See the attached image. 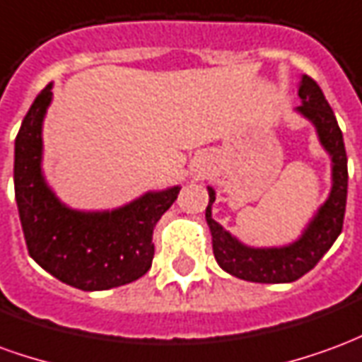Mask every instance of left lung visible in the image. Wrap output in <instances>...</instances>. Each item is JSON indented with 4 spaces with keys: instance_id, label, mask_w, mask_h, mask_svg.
<instances>
[{
    "instance_id": "8db88e82",
    "label": "left lung",
    "mask_w": 362,
    "mask_h": 362,
    "mask_svg": "<svg viewBox=\"0 0 362 362\" xmlns=\"http://www.w3.org/2000/svg\"><path fill=\"white\" fill-rule=\"evenodd\" d=\"M298 96L303 100L298 112L316 126L320 141L332 155V194L295 244L285 248H248L228 235L217 221H213L211 205L215 202V192L209 188L205 219L211 228L213 254L217 264L238 279L254 283H291L300 279L304 273L310 272L324 258L343 228L347 204V153L341 129L318 83L308 75H304L300 81Z\"/></svg>"
}]
</instances>
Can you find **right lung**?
Masks as SVG:
<instances>
[{
  "mask_svg": "<svg viewBox=\"0 0 362 362\" xmlns=\"http://www.w3.org/2000/svg\"><path fill=\"white\" fill-rule=\"evenodd\" d=\"M52 85L40 90L15 139V199L28 254L56 279L81 291H106L151 269L153 230L180 188L145 194L116 211L67 209L44 184L42 119Z\"/></svg>",
  "mask_w": 362,
  "mask_h": 362,
  "instance_id": "right-lung-1",
  "label": "right lung"
}]
</instances>
